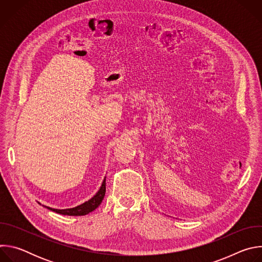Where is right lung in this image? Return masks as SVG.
<instances>
[{
	"label": "right lung",
	"instance_id": "1",
	"mask_svg": "<svg viewBox=\"0 0 262 262\" xmlns=\"http://www.w3.org/2000/svg\"><path fill=\"white\" fill-rule=\"evenodd\" d=\"M104 194H105V177L102 181V184L100 186L99 191L96 193V195H94V197H92L87 202H85L77 207L67 208V209H55V208H51L48 206H47V208H49L57 213L64 214V215H85V214L93 211L95 208H97L99 206V204L103 200Z\"/></svg>",
	"mask_w": 262,
	"mask_h": 262
}]
</instances>
